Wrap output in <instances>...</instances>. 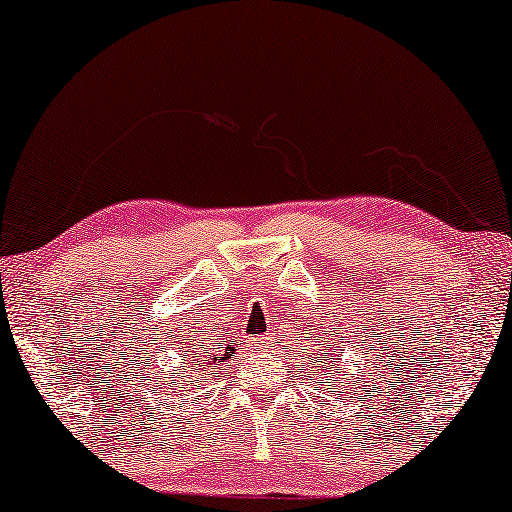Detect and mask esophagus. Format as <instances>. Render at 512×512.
I'll list each match as a JSON object with an SVG mask.
<instances>
[{
  "instance_id": "34e87169",
  "label": "esophagus",
  "mask_w": 512,
  "mask_h": 512,
  "mask_svg": "<svg viewBox=\"0 0 512 512\" xmlns=\"http://www.w3.org/2000/svg\"><path fill=\"white\" fill-rule=\"evenodd\" d=\"M249 347L251 349H265V347H268V338H254V340H251Z\"/></svg>"
}]
</instances>
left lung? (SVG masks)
Masks as SVG:
<instances>
[{"mask_svg":"<svg viewBox=\"0 0 512 512\" xmlns=\"http://www.w3.org/2000/svg\"><path fill=\"white\" fill-rule=\"evenodd\" d=\"M312 331H314V328H312ZM333 335L335 333L331 331V333H326L324 338H321V345H324V347H321L319 352L312 356V366L310 368L317 370L319 375H324V377H321V380H326V377H333V382H340L338 373H342V366H338V359H335V356H340V354H345V352H342V349H338V354H333L335 352V349H333V345H335ZM314 338H319V333L314 335ZM321 389H324V391L331 389V382L321 384Z\"/></svg>","mask_w":512,"mask_h":512,"instance_id":"8db88e82","label":"left lung"}]
</instances>
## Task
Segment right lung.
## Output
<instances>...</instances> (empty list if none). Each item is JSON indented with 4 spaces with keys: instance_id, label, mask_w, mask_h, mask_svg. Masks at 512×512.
Here are the masks:
<instances>
[{
    "instance_id": "obj_1",
    "label": "right lung",
    "mask_w": 512,
    "mask_h": 512,
    "mask_svg": "<svg viewBox=\"0 0 512 512\" xmlns=\"http://www.w3.org/2000/svg\"><path fill=\"white\" fill-rule=\"evenodd\" d=\"M186 345L188 347L184 349V354H181V366H179L177 373H174V375H177V380H174V387H177L179 396H186L193 387H198L200 375L214 373V370L219 368L221 361L233 359V354L237 352L235 340H230V345L226 349H221V352H219V347L209 352V349L198 347L195 342H186ZM149 373L153 375L151 382L156 384L158 389H163V384H160V382L167 380V377H163L165 375L163 368H158V363L151 361ZM167 387H172V380L167 382ZM158 389H153V391H158Z\"/></svg>"
}]
</instances>
